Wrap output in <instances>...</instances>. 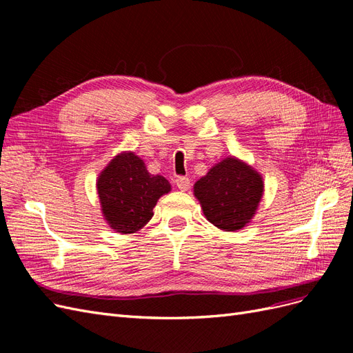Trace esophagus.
Listing matches in <instances>:
<instances>
[{
  "instance_id": "1",
  "label": "esophagus",
  "mask_w": 353,
  "mask_h": 353,
  "mask_svg": "<svg viewBox=\"0 0 353 353\" xmlns=\"http://www.w3.org/2000/svg\"><path fill=\"white\" fill-rule=\"evenodd\" d=\"M175 184L181 191H187L190 188L191 183H190V178H187V176H178L176 181H175Z\"/></svg>"
}]
</instances>
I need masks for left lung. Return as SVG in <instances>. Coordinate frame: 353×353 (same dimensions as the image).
Returning a JSON list of instances; mask_svg holds the SVG:
<instances>
[{
  "label": "left lung",
  "mask_w": 353,
  "mask_h": 353,
  "mask_svg": "<svg viewBox=\"0 0 353 353\" xmlns=\"http://www.w3.org/2000/svg\"><path fill=\"white\" fill-rule=\"evenodd\" d=\"M263 194L259 172L237 157H227L194 184L203 213L223 231H237L254 216Z\"/></svg>",
  "instance_id": "obj_1"
}]
</instances>
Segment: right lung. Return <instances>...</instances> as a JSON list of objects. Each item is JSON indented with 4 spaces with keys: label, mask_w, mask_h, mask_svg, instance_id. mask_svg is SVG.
<instances>
[{
    "label": "right lung",
    "mask_w": 353,
    "mask_h": 353,
    "mask_svg": "<svg viewBox=\"0 0 353 353\" xmlns=\"http://www.w3.org/2000/svg\"><path fill=\"white\" fill-rule=\"evenodd\" d=\"M101 212L110 228L121 234L141 230L153 216L157 200L170 191L162 175H152L132 152L117 154L97 179Z\"/></svg>",
    "instance_id": "1"
}]
</instances>
